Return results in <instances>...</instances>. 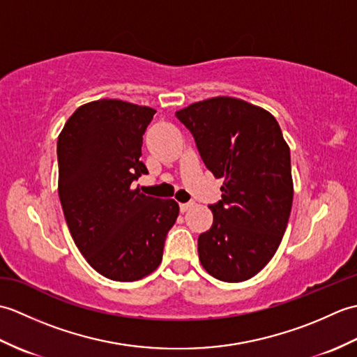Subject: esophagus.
<instances>
[{
	"instance_id": "esophagus-1",
	"label": "esophagus",
	"mask_w": 357,
	"mask_h": 357,
	"mask_svg": "<svg viewBox=\"0 0 357 357\" xmlns=\"http://www.w3.org/2000/svg\"><path fill=\"white\" fill-rule=\"evenodd\" d=\"M195 206V201H188V202H184V204H179V208H181V211H187L188 208H192Z\"/></svg>"
}]
</instances>
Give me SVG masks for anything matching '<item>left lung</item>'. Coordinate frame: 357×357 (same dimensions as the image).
Listing matches in <instances>:
<instances>
[{"label":"left lung","mask_w":357,"mask_h":357,"mask_svg":"<svg viewBox=\"0 0 357 357\" xmlns=\"http://www.w3.org/2000/svg\"><path fill=\"white\" fill-rule=\"evenodd\" d=\"M207 169L224 178L210 204L213 225L198 238L202 267L224 282L257 275L282 241L293 202L290 149L275 116L219 96L176 112Z\"/></svg>","instance_id":"1"}]
</instances>
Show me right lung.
Here are the masks:
<instances>
[{
  "mask_svg": "<svg viewBox=\"0 0 357 357\" xmlns=\"http://www.w3.org/2000/svg\"><path fill=\"white\" fill-rule=\"evenodd\" d=\"M155 110L100 100L73 112L58 138V195L75 244L100 275L132 282L162 261L179 206L133 190L147 172L142 135Z\"/></svg>",
  "mask_w": 357,
  "mask_h": 357,
  "instance_id": "right-lung-1",
  "label": "right lung"
}]
</instances>
